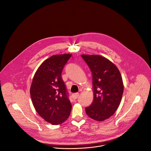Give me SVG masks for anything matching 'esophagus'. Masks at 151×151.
<instances>
[{"label":"esophagus","instance_id":"obj_1","mask_svg":"<svg viewBox=\"0 0 151 151\" xmlns=\"http://www.w3.org/2000/svg\"><path fill=\"white\" fill-rule=\"evenodd\" d=\"M79 95V93H74V94H72V98H73L74 100H76V99H78Z\"/></svg>","mask_w":151,"mask_h":151}]
</instances>
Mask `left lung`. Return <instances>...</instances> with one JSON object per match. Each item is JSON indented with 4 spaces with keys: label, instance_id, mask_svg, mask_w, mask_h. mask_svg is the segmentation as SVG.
I'll use <instances>...</instances> for the list:
<instances>
[{
    "label": "left lung",
    "instance_id": "1",
    "mask_svg": "<svg viewBox=\"0 0 151 151\" xmlns=\"http://www.w3.org/2000/svg\"><path fill=\"white\" fill-rule=\"evenodd\" d=\"M92 73L94 99L85 108L91 119L98 121L112 116L118 109L124 91L123 82L117 67L99 55H82Z\"/></svg>",
    "mask_w": 151,
    "mask_h": 151
}]
</instances>
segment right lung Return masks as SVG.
<instances>
[{
    "label": "right lung",
    "instance_id": "add662e5",
    "mask_svg": "<svg viewBox=\"0 0 151 151\" xmlns=\"http://www.w3.org/2000/svg\"><path fill=\"white\" fill-rule=\"evenodd\" d=\"M71 56L54 55L44 60L35 73L31 85V98L36 111L53 125L63 123L70 114L72 105L61 73Z\"/></svg>",
    "mask_w": 151,
    "mask_h": 151
}]
</instances>
